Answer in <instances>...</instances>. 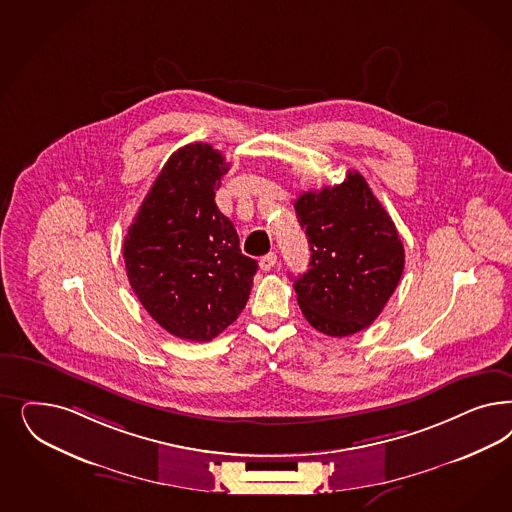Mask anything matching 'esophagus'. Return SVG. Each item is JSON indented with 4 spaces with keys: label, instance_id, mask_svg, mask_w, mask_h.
Here are the masks:
<instances>
[{
    "label": "esophagus",
    "instance_id": "obj_1",
    "mask_svg": "<svg viewBox=\"0 0 512 512\" xmlns=\"http://www.w3.org/2000/svg\"><path fill=\"white\" fill-rule=\"evenodd\" d=\"M275 265H277V254H275V252H269L267 256H264V258L260 260V267H262L264 271H271Z\"/></svg>",
    "mask_w": 512,
    "mask_h": 512
}]
</instances>
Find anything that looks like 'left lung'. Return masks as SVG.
I'll list each match as a JSON object with an SVG mask.
<instances>
[{
  "label": "left lung",
  "mask_w": 512,
  "mask_h": 512,
  "mask_svg": "<svg viewBox=\"0 0 512 512\" xmlns=\"http://www.w3.org/2000/svg\"><path fill=\"white\" fill-rule=\"evenodd\" d=\"M311 262L294 290L314 330L348 337L369 328L397 288L405 250L396 224L358 171L294 203Z\"/></svg>",
  "instance_id": "obj_1"
}]
</instances>
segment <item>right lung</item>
Returning <instances> with one entry per match:
<instances>
[{"label": "right lung", "instance_id": "obj_1", "mask_svg": "<svg viewBox=\"0 0 512 512\" xmlns=\"http://www.w3.org/2000/svg\"><path fill=\"white\" fill-rule=\"evenodd\" d=\"M228 169L207 143L173 152L124 239L135 296L165 331L186 341H211L237 320L258 269L216 207Z\"/></svg>", "mask_w": 512, "mask_h": 512}]
</instances>
